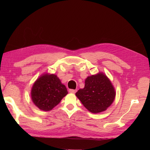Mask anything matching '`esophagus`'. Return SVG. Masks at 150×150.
<instances>
[{
    "mask_svg": "<svg viewBox=\"0 0 150 150\" xmlns=\"http://www.w3.org/2000/svg\"><path fill=\"white\" fill-rule=\"evenodd\" d=\"M77 91L76 89H69V92L71 93H76Z\"/></svg>",
    "mask_w": 150,
    "mask_h": 150,
    "instance_id": "34e87169",
    "label": "esophagus"
}]
</instances>
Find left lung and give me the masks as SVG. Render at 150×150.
I'll use <instances>...</instances> for the list:
<instances>
[{
  "label": "left lung",
  "mask_w": 150,
  "mask_h": 150,
  "mask_svg": "<svg viewBox=\"0 0 150 150\" xmlns=\"http://www.w3.org/2000/svg\"><path fill=\"white\" fill-rule=\"evenodd\" d=\"M84 106L93 113L106 111L114 101L115 89L111 81L103 72L88 76L83 89L76 93Z\"/></svg>",
  "instance_id": "obj_1"
}]
</instances>
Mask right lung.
I'll return each mask as SVG.
<instances>
[{
    "label": "right lung",
    "mask_w": 150,
    "mask_h": 150,
    "mask_svg": "<svg viewBox=\"0 0 150 150\" xmlns=\"http://www.w3.org/2000/svg\"><path fill=\"white\" fill-rule=\"evenodd\" d=\"M68 94L67 88L57 75L44 73L36 80L31 89V99L39 110L51 111Z\"/></svg>",
    "instance_id": "add662e5"
}]
</instances>
